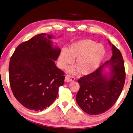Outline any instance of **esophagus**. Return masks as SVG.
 I'll use <instances>...</instances> for the list:
<instances>
[{
    "label": "esophagus",
    "instance_id": "1",
    "mask_svg": "<svg viewBox=\"0 0 133 133\" xmlns=\"http://www.w3.org/2000/svg\"><path fill=\"white\" fill-rule=\"evenodd\" d=\"M75 80V77L72 76H70V75H67L65 77V79L64 81L66 82H70L71 81H73Z\"/></svg>",
    "mask_w": 133,
    "mask_h": 133
}]
</instances>
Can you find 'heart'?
<instances>
[{
    "label": "heart",
    "mask_w": 133,
    "mask_h": 133,
    "mask_svg": "<svg viewBox=\"0 0 133 133\" xmlns=\"http://www.w3.org/2000/svg\"><path fill=\"white\" fill-rule=\"evenodd\" d=\"M105 56V50L100 44L90 39L76 41L69 46V49H62L58 57V66L65 69L75 58V66L70 67L69 72L89 75L95 71Z\"/></svg>",
    "instance_id": "heart-1"
}]
</instances>
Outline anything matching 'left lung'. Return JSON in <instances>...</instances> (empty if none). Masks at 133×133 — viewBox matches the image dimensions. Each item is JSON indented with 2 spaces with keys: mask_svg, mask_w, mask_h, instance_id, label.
I'll return each mask as SVG.
<instances>
[{
  "mask_svg": "<svg viewBox=\"0 0 133 133\" xmlns=\"http://www.w3.org/2000/svg\"><path fill=\"white\" fill-rule=\"evenodd\" d=\"M112 46V56L94 72L77 81L80 89L76 96L77 104L84 112L98 115L110 109L119 98L125 80L124 60L119 50ZM109 66L110 72L103 68Z\"/></svg>",
  "mask_w": 133,
  "mask_h": 133,
  "instance_id": "8db88e82",
  "label": "left lung"
}]
</instances>
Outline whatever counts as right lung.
Here are the masks:
<instances>
[{"label": "right lung", "mask_w": 133, "mask_h": 133, "mask_svg": "<svg viewBox=\"0 0 133 133\" xmlns=\"http://www.w3.org/2000/svg\"><path fill=\"white\" fill-rule=\"evenodd\" d=\"M52 35L40 34L21 43L10 58V86L23 106L34 111L47 108L63 85L64 73L56 67L61 52L52 45Z\"/></svg>", "instance_id": "right-lung-1"}]
</instances>
